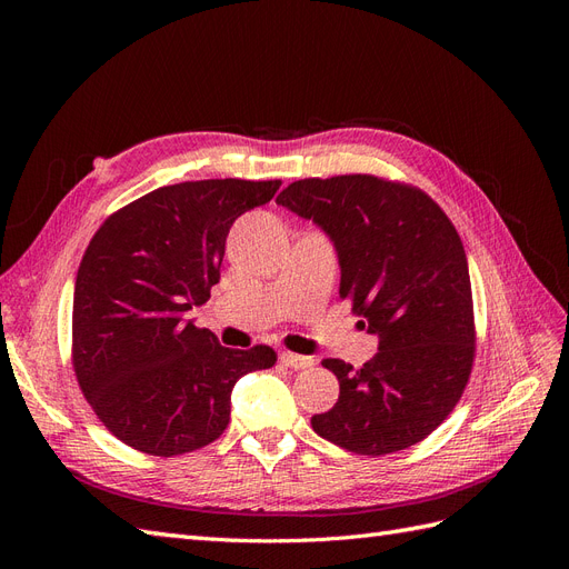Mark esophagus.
<instances>
[{"instance_id": "esophagus-1", "label": "esophagus", "mask_w": 569, "mask_h": 569, "mask_svg": "<svg viewBox=\"0 0 569 569\" xmlns=\"http://www.w3.org/2000/svg\"><path fill=\"white\" fill-rule=\"evenodd\" d=\"M280 363L287 366V368H291V370H306V368L313 366V358L291 353V351H282V353H280Z\"/></svg>"}]
</instances>
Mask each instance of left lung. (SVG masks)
I'll return each mask as SVG.
<instances>
[{"label": "left lung", "instance_id": "8db88e82", "mask_svg": "<svg viewBox=\"0 0 569 569\" xmlns=\"http://www.w3.org/2000/svg\"><path fill=\"white\" fill-rule=\"evenodd\" d=\"M278 203L330 234L339 297L380 335L363 368L322 360L339 399L311 418L313 432L372 458L427 439L460 401L477 351L468 258L453 222L420 187L368 173L297 180Z\"/></svg>", "mask_w": 569, "mask_h": 569}]
</instances>
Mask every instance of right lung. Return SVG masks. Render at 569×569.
<instances>
[{
	"instance_id": "add662e5",
	"label": "right lung",
	"mask_w": 569,
	"mask_h": 569,
	"mask_svg": "<svg viewBox=\"0 0 569 569\" xmlns=\"http://www.w3.org/2000/svg\"><path fill=\"white\" fill-rule=\"evenodd\" d=\"M282 180H194L159 187L101 222L78 268L71 360L94 416L134 451L203 449L230 422L239 377L272 368L266 343L220 347L187 322L220 280L232 222Z\"/></svg>"
}]
</instances>
